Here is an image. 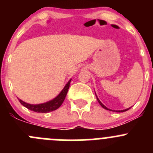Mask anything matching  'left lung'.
<instances>
[{
  "label": "left lung",
  "mask_w": 153,
  "mask_h": 153,
  "mask_svg": "<svg viewBox=\"0 0 153 153\" xmlns=\"http://www.w3.org/2000/svg\"><path fill=\"white\" fill-rule=\"evenodd\" d=\"M95 95H96V94H95ZM96 98H97V100H98V103H99V104H101V106H102L103 108H104V109H107V110H109V111H113V110H112V109H108V108L106 107V106H104V104H103L102 103H101V101H100V100L98 99V97H97V95H96ZM130 109V107H129V109H124V110H116V111H115V110H114V111H115V112H125V111L128 110V109Z\"/></svg>",
  "instance_id": "obj_1"
}]
</instances>
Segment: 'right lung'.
<instances>
[{
    "label": "right lung",
    "instance_id": "obj_1",
    "mask_svg": "<svg viewBox=\"0 0 153 153\" xmlns=\"http://www.w3.org/2000/svg\"><path fill=\"white\" fill-rule=\"evenodd\" d=\"M71 80L72 79H70L68 81L67 84H66V86H64V88L62 89V91L60 92L59 95H58V96L55 97L54 99L48 101V102L40 104H30L24 102L22 100L19 99V98H18V101H20V103H21L23 106L27 107V109H29V110L34 111V112H35L46 113V112H52V111H54L55 110V109H58V108L61 106V104H63V102H64V99H65L66 98V95H67V94L68 89H69V84H70Z\"/></svg>",
    "mask_w": 153,
    "mask_h": 153
}]
</instances>
